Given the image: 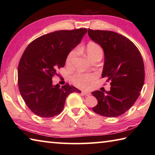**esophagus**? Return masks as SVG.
<instances>
[{
    "mask_svg": "<svg viewBox=\"0 0 155 155\" xmlns=\"http://www.w3.org/2000/svg\"><path fill=\"white\" fill-rule=\"evenodd\" d=\"M82 94H83L84 96H90V93L88 92V91H82Z\"/></svg>",
    "mask_w": 155,
    "mask_h": 155,
    "instance_id": "esophagus-1",
    "label": "esophagus"
}]
</instances>
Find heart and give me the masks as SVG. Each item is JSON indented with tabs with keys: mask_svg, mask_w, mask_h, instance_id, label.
<instances>
[{
	"mask_svg": "<svg viewBox=\"0 0 155 155\" xmlns=\"http://www.w3.org/2000/svg\"><path fill=\"white\" fill-rule=\"evenodd\" d=\"M85 51L86 54L91 61H92L98 57H103V51L101 47L94 42H90L86 46ZM78 51L77 49H74L69 52L66 58L67 64L70 65L74 61L77 56ZM96 76L95 74H87L77 73L72 77V81L76 85L83 88H88L90 84L94 80H95Z\"/></svg>",
	"mask_w": 155,
	"mask_h": 155,
	"instance_id": "obj_1",
	"label": "heart"
}]
</instances>
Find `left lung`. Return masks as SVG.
<instances>
[{"instance_id":"obj_1","label":"left lung","mask_w":155,"mask_h":155,"mask_svg":"<svg viewBox=\"0 0 155 155\" xmlns=\"http://www.w3.org/2000/svg\"><path fill=\"white\" fill-rule=\"evenodd\" d=\"M88 35L103 49L102 77L111 82L110 91L91 92L98 101L92 110L104 117L120 116L134 104L143 86L142 57L132 41L117 33L88 29Z\"/></svg>"}]
</instances>
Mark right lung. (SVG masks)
Listing matches in <instances>:
<instances>
[{"label":"right lung","mask_w":155,"mask_h":155,"mask_svg":"<svg viewBox=\"0 0 155 155\" xmlns=\"http://www.w3.org/2000/svg\"><path fill=\"white\" fill-rule=\"evenodd\" d=\"M87 28L57 31L35 39L23 52L18 68V87L31 111L41 117L61 114L70 94L81 91L69 84L54 85L57 70L64 67L69 52L79 44Z\"/></svg>","instance_id":"1"}]
</instances>
